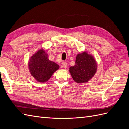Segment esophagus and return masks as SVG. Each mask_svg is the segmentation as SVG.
I'll use <instances>...</instances> for the list:
<instances>
[{"mask_svg":"<svg viewBox=\"0 0 129 129\" xmlns=\"http://www.w3.org/2000/svg\"><path fill=\"white\" fill-rule=\"evenodd\" d=\"M62 67H63L64 68H67V62H65V61H63V62H62Z\"/></svg>","mask_w":129,"mask_h":129,"instance_id":"1","label":"esophagus"}]
</instances>
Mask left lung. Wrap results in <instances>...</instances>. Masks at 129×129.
Returning <instances> with one entry per match:
<instances>
[{"label":"left lung","instance_id":"1","mask_svg":"<svg viewBox=\"0 0 129 129\" xmlns=\"http://www.w3.org/2000/svg\"><path fill=\"white\" fill-rule=\"evenodd\" d=\"M69 71L73 80L77 83H85L91 79L97 70L94 58L86 52L78 54L75 65L71 67Z\"/></svg>","mask_w":129,"mask_h":129}]
</instances>
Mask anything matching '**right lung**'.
Segmentation results:
<instances>
[{"label": "right lung", "instance_id": "add662e5", "mask_svg": "<svg viewBox=\"0 0 129 129\" xmlns=\"http://www.w3.org/2000/svg\"><path fill=\"white\" fill-rule=\"evenodd\" d=\"M28 67L32 76L39 82L47 81L59 66L49 60L47 54L41 49L30 58Z\"/></svg>", "mask_w": 129, "mask_h": 129}]
</instances>
